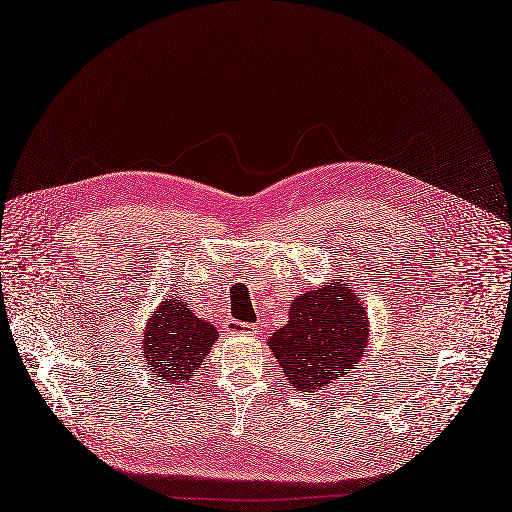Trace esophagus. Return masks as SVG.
<instances>
[{"label": "esophagus", "mask_w": 512, "mask_h": 512, "mask_svg": "<svg viewBox=\"0 0 512 512\" xmlns=\"http://www.w3.org/2000/svg\"><path fill=\"white\" fill-rule=\"evenodd\" d=\"M226 328H228V332H234V335H240V332H255V324L238 322V320H228Z\"/></svg>", "instance_id": "obj_1"}]
</instances>
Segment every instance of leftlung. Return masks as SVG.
I'll use <instances>...</instances> for the list:
<instances>
[{
  "label": "left lung",
  "instance_id": "left-lung-1",
  "mask_svg": "<svg viewBox=\"0 0 512 512\" xmlns=\"http://www.w3.org/2000/svg\"><path fill=\"white\" fill-rule=\"evenodd\" d=\"M268 343L286 383L301 393H316L364 358L368 316L349 284H326L295 299L288 324Z\"/></svg>",
  "mask_w": 512,
  "mask_h": 512
}]
</instances>
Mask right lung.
Listing matches in <instances>:
<instances>
[{"label": "right lung", "instance_id": "add662e5", "mask_svg": "<svg viewBox=\"0 0 512 512\" xmlns=\"http://www.w3.org/2000/svg\"><path fill=\"white\" fill-rule=\"evenodd\" d=\"M215 341V326L196 318L188 303L167 299L148 322L142 353L159 381L182 385L194 379Z\"/></svg>", "mask_w": 512, "mask_h": 512}]
</instances>
